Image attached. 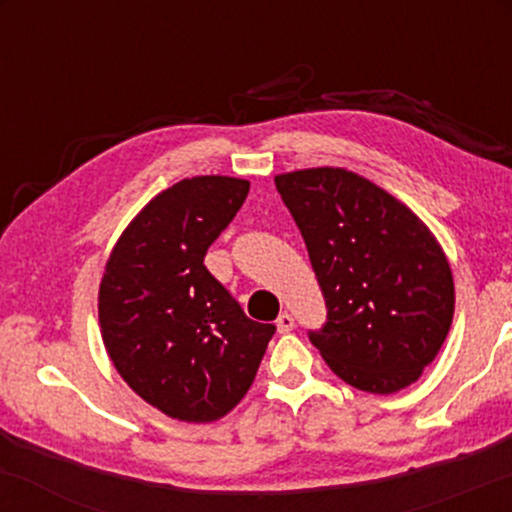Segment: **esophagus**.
Listing matches in <instances>:
<instances>
[{"mask_svg": "<svg viewBox=\"0 0 512 512\" xmlns=\"http://www.w3.org/2000/svg\"><path fill=\"white\" fill-rule=\"evenodd\" d=\"M276 327H279V332H281V334L291 332L293 327H296V322H293V315H289V313H281L279 317H276Z\"/></svg>", "mask_w": 512, "mask_h": 512, "instance_id": "34e87169", "label": "esophagus"}]
</instances>
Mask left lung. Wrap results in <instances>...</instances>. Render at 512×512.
<instances>
[{
    "label": "left lung",
    "instance_id": "1",
    "mask_svg": "<svg viewBox=\"0 0 512 512\" xmlns=\"http://www.w3.org/2000/svg\"><path fill=\"white\" fill-rule=\"evenodd\" d=\"M327 305L308 337L351 387L392 395L438 356L455 313L448 257L426 223L344 168L276 175Z\"/></svg>",
    "mask_w": 512,
    "mask_h": 512
}]
</instances>
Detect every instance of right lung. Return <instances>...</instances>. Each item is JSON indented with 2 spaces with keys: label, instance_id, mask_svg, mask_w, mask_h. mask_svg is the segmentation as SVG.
<instances>
[{
  "label": "right lung",
  "instance_id": "add662e5",
  "mask_svg": "<svg viewBox=\"0 0 512 512\" xmlns=\"http://www.w3.org/2000/svg\"><path fill=\"white\" fill-rule=\"evenodd\" d=\"M250 182L199 175L151 199L115 243L98 291L103 344L122 380L170 419L226 416L255 380L274 325L250 320L204 255Z\"/></svg>",
  "mask_w": 512,
  "mask_h": 512
}]
</instances>
